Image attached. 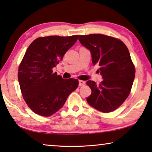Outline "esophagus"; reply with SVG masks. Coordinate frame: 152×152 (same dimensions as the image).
Listing matches in <instances>:
<instances>
[{"label":"esophagus","mask_w":152,"mask_h":152,"mask_svg":"<svg viewBox=\"0 0 152 152\" xmlns=\"http://www.w3.org/2000/svg\"><path fill=\"white\" fill-rule=\"evenodd\" d=\"M84 85H85V82L83 80H79V86H83Z\"/></svg>","instance_id":"1"}]
</instances>
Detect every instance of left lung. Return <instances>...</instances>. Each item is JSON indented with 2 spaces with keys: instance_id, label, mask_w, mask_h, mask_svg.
I'll list each match as a JSON object with an SVG mask.
<instances>
[{
  "instance_id": "left-lung-1",
  "label": "left lung",
  "mask_w": 152,
  "mask_h": 152,
  "mask_svg": "<svg viewBox=\"0 0 152 152\" xmlns=\"http://www.w3.org/2000/svg\"><path fill=\"white\" fill-rule=\"evenodd\" d=\"M78 39L90 50L93 64L99 66L103 78L99 85L86 82L92 91L86 101L103 113L115 110L129 97L135 76L128 48L122 40L101 34L79 35Z\"/></svg>"
}]
</instances>
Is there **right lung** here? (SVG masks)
Here are the masks:
<instances>
[{
    "label": "right lung",
    "instance_id": "right-lung-1",
    "mask_svg": "<svg viewBox=\"0 0 152 152\" xmlns=\"http://www.w3.org/2000/svg\"><path fill=\"white\" fill-rule=\"evenodd\" d=\"M77 40L78 35L39 37L26 50L18 80L23 99L35 114L50 116L56 113L78 87L77 79H64L53 72Z\"/></svg>",
    "mask_w": 152,
    "mask_h": 152
}]
</instances>
